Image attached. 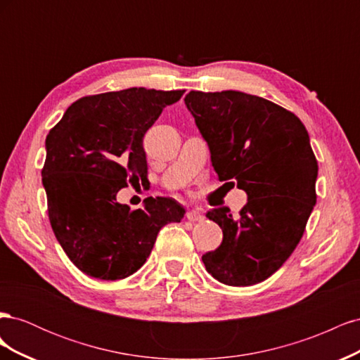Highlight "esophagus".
Masks as SVG:
<instances>
[{"instance_id": "esophagus-1", "label": "esophagus", "mask_w": 360, "mask_h": 360, "mask_svg": "<svg viewBox=\"0 0 360 360\" xmlns=\"http://www.w3.org/2000/svg\"><path fill=\"white\" fill-rule=\"evenodd\" d=\"M186 217H188V219H189L191 222H200V221L204 219V216H202V213H201L200 209H193V210L188 212Z\"/></svg>"}]
</instances>
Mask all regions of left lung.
Masks as SVG:
<instances>
[{"mask_svg": "<svg viewBox=\"0 0 360 360\" xmlns=\"http://www.w3.org/2000/svg\"><path fill=\"white\" fill-rule=\"evenodd\" d=\"M184 103L217 177L248 193L237 217L226 207L207 212L224 238L202 255L205 270L225 285L258 284L296 249L317 201L319 163L309 135L291 111L242 91H191Z\"/></svg>", "mask_w": 360, "mask_h": 360, "instance_id": "left-lung-1", "label": "left lung"}]
</instances>
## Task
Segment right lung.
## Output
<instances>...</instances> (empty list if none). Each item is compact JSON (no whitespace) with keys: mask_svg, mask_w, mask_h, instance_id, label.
<instances>
[{"mask_svg":"<svg viewBox=\"0 0 360 360\" xmlns=\"http://www.w3.org/2000/svg\"><path fill=\"white\" fill-rule=\"evenodd\" d=\"M184 90L122 91L81 97L46 136L41 181L52 231L85 275L118 281L134 275L163 225L180 222L172 198H147L144 209L117 202L120 189L147 177L143 138L163 108Z\"/></svg>","mask_w":360,"mask_h":360,"instance_id":"right-lung-1","label":"right lung"}]
</instances>
